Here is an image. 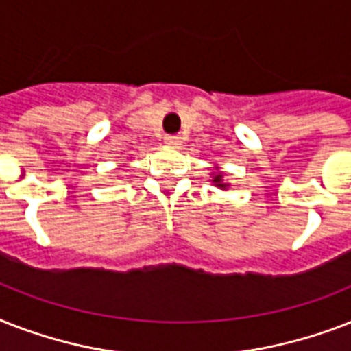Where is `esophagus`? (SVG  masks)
<instances>
[{"label": "esophagus", "mask_w": 351, "mask_h": 351, "mask_svg": "<svg viewBox=\"0 0 351 351\" xmlns=\"http://www.w3.org/2000/svg\"><path fill=\"white\" fill-rule=\"evenodd\" d=\"M164 142L167 143V145H171V147H180L182 138L180 136H165Z\"/></svg>", "instance_id": "obj_1"}]
</instances>
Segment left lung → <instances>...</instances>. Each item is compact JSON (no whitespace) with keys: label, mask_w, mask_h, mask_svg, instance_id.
<instances>
[{"label":"left lung","mask_w":351,"mask_h":351,"mask_svg":"<svg viewBox=\"0 0 351 351\" xmlns=\"http://www.w3.org/2000/svg\"><path fill=\"white\" fill-rule=\"evenodd\" d=\"M209 182H211L215 187H219V189H224V191L228 189V187H230V184L224 180V173L220 171L219 165H215V171L211 173V180H209Z\"/></svg>","instance_id":"8db88e82"}]
</instances>
